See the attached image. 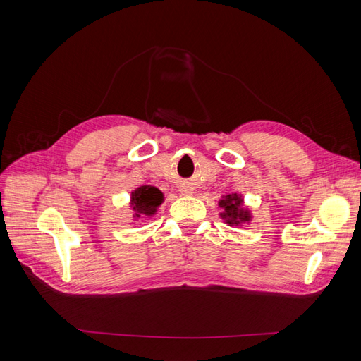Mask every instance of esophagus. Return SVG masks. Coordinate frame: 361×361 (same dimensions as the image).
Listing matches in <instances>:
<instances>
[{
	"label": "esophagus",
	"instance_id": "esophagus-1",
	"mask_svg": "<svg viewBox=\"0 0 361 361\" xmlns=\"http://www.w3.org/2000/svg\"><path fill=\"white\" fill-rule=\"evenodd\" d=\"M180 192H182L183 195H190V194H192V191H191V190H188V188H182V190H180Z\"/></svg>",
	"mask_w": 361,
	"mask_h": 361
}]
</instances>
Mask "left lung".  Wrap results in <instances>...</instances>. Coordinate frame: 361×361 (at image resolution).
<instances>
[{"label":"left lung","mask_w":361,"mask_h":361,"mask_svg":"<svg viewBox=\"0 0 361 361\" xmlns=\"http://www.w3.org/2000/svg\"><path fill=\"white\" fill-rule=\"evenodd\" d=\"M243 199L238 194H228L224 199L220 200V207H223L224 212L221 214L223 218L228 224H239L245 223L250 220V214L244 211L243 207Z\"/></svg>","instance_id":"1"}]
</instances>
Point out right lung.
Masks as SVG:
<instances>
[{"label": "right lung", "mask_w": 361, "mask_h": 361, "mask_svg": "<svg viewBox=\"0 0 361 361\" xmlns=\"http://www.w3.org/2000/svg\"><path fill=\"white\" fill-rule=\"evenodd\" d=\"M162 200V192L158 188L140 187L133 192V203L130 204L134 206V211L137 212L135 216H140V214L154 215Z\"/></svg>", "instance_id": "add662e5"}]
</instances>
